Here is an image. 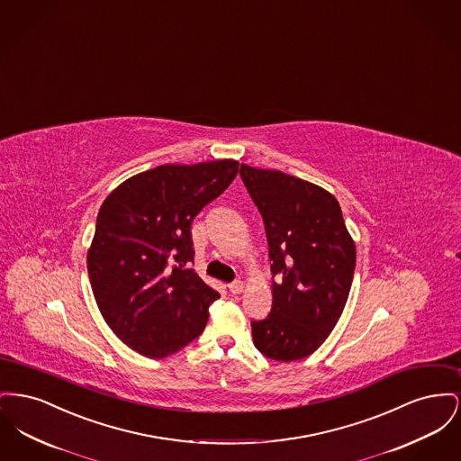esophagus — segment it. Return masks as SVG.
<instances>
[{
    "label": "esophagus",
    "instance_id": "esophagus-1",
    "mask_svg": "<svg viewBox=\"0 0 461 461\" xmlns=\"http://www.w3.org/2000/svg\"><path fill=\"white\" fill-rule=\"evenodd\" d=\"M229 291H230L232 294H241L242 291H244V283H242V281L230 283V285H229Z\"/></svg>",
    "mask_w": 461,
    "mask_h": 461
}]
</instances>
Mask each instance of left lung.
Returning <instances> with one entry per match:
<instances>
[{"label": "left lung", "mask_w": 461, "mask_h": 461, "mask_svg": "<svg viewBox=\"0 0 461 461\" xmlns=\"http://www.w3.org/2000/svg\"><path fill=\"white\" fill-rule=\"evenodd\" d=\"M242 182L266 225L272 311L251 322L255 347L291 363L315 352L339 322L356 268V242L339 201L279 170L241 165Z\"/></svg>", "instance_id": "1"}]
</instances>
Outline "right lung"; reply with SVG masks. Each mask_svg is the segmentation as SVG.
Listing matches in <instances>:
<instances>
[{
  "mask_svg": "<svg viewBox=\"0 0 461 461\" xmlns=\"http://www.w3.org/2000/svg\"><path fill=\"white\" fill-rule=\"evenodd\" d=\"M238 171L234 159L163 165L130 176L102 203L88 276L107 326L139 354L168 357L204 330L220 294L187 268L191 225Z\"/></svg>",
  "mask_w": 461,
  "mask_h": 461,
  "instance_id": "obj_1",
  "label": "right lung"
}]
</instances>
